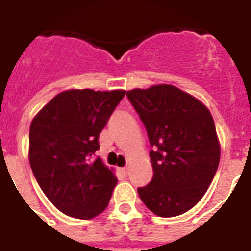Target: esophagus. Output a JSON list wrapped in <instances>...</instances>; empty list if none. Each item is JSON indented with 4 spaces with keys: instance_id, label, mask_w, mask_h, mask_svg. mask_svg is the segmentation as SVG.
<instances>
[{
    "instance_id": "obj_1",
    "label": "esophagus",
    "mask_w": 251,
    "mask_h": 251,
    "mask_svg": "<svg viewBox=\"0 0 251 251\" xmlns=\"http://www.w3.org/2000/svg\"><path fill=\"white\" fill-rule=\"evenodd\" d=\"M120 172H122V174H123L124 176H127V175H128V168H127V167L120 168Z\"/></svg>"
}]
</instances>
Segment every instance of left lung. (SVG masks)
<instances>
[{
	"instance_id": "left-lung-1",
	"label": "left lung",
	"mask_w": 251,
	"mask_h": 251,
	"mask_svg": "<svg viewBox=\"0 0 251 251\" xmlns=\"http://www.w3.org/2000/svg\"><path fill=\"white\" fill-rule=\"evenodd\" d=\"M127 97L153 146V179L138 188V196L155 215H181L203 197L219 166L211 114L197 98L167 84L128 91Z\"/></svg>"
}]
</instances>
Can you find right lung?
I'll use <instances>...</instances> for the list:
<instances>
[{
    "instance_id": "right-lung-1",
    "label": "right lung",
    "mask_w": 251,
    "mask_h": 251,
    "mask_svg": "<svg viewBox=\"0 0 251 251\" xmlns=\"http://www.w3.org/2000/svg\"><path fill=\"white\" fill-rule=\"evenodd\" d=\"M124 94L126 91L62 92L32 120V172L49 201L66 215L92 219L109 205L118 180L96 151L100 133Z\"/></svg>"
}]
</instances>
